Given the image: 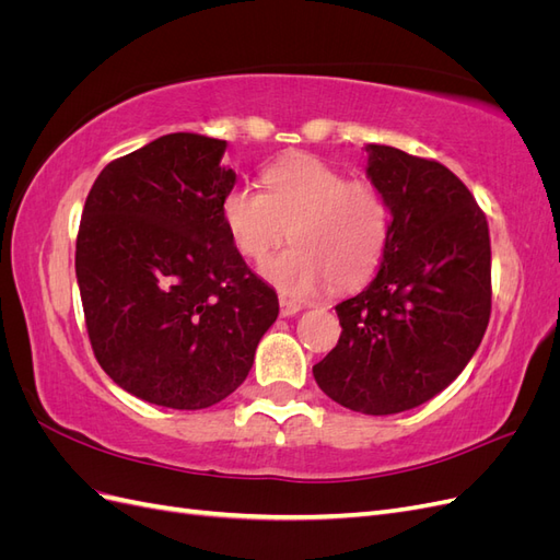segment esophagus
Listing matches in <instances>:
<instances>
[{"instance_id":"1","label":"esophagus","mask_w":560,"mask_h":560,"mask_svg":"<svg viewBox=\"0 0 560 560\" xmlns=\"http://www.w3.org/2000/svg\"><path fill=\"white\" fill-rule=\"evenodd\" d=\"M301 311V303L296 301H290V299H280V315L282 317H292Z\"/></svg>"}]
</instances>
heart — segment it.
Masks as SVG:
<instances>
[{
	"mask_svg": "<svg viewBox=\"0 0 560 560\" xmlns=\"http://www.w3.org/2000/svg\"><path fill=\"white\" fill-rule=\"evenodd\" d=\"M264 194L233 184L219 217L233 247L264 261L290 231L294 245L264 264V278L287 296L303 299L327 282L350 290L374 276L389 235V208L369 179H346L311 154H292L261 171Z\"/></svg>",
	"mask_w": 560,
	"mask_h": 560,
	"instance_id": "obj_1",
	"label": "heart"
}]
</instances>
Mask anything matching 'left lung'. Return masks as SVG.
Segmentation results:
<instances>
[{
    "instance_id": "obj_1",
    "label": "left lung",
    "mask_w": 560,
    "mask_h": 560,
    "mask_svg": "<svg viewBox=\"0 0 560 560\" xmlns=\"http://www.w3.org/2000/svg\"><path fill=\"white\" fill-rule=\"evenodd\" d=\"M366 151L393 222L376 278L336 306L343 331L313 376L346 409L389 416L442 393L477 352L490 319V235L446 165L385 144Z\"/></svg>"
}]
</instances>
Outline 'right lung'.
Wrapping results in <instances>:
<instances>
[{
  "instance_id": "right-lung-1",
  "label": "right lung",
  "mask_w": 560,
  "mask_h": 560,
  "mask_svg": "<svg viewBox=\"0 0 560 560\" xmlns=\"http://www.w3.org/2000/svg\"><path fill=\"white\" fill-rule=\"evenodd\" d=\"M226 140L171 132L97 175L77 235L95 360L126 393L196 411L226 399L278 317L219 217Z\"/></svg>"
}]
</instances>
